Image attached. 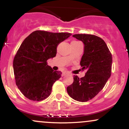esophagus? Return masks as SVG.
I'll list each match as a JSON object with an SVG mask.
<instances>
[{
    "label": "esophagus",
    "instance_id": "esophagus-1",
    "mask_svg": "<svg viewBox=\"0 0 129 129\" xmlns=\"http://www.w3.org/2000/svg\"><path fill=\"white\" fill-rule=\"evenodd\" d=\"M67 73H66V72H63V73H62V76H66V75H67Z\"/></svg>",
    "mask_w": 129,
    "mask_h": 129
}]
</instances>
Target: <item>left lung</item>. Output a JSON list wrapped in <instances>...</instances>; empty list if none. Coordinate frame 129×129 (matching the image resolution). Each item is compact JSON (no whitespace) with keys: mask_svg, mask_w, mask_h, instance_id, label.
<instances>
[{"mask_svg":"<svg viewBox=\"0 0 129 129\" xmlns=\"http://www.w3.org/2000/svg\"><path fill=\"white\" fill-rule=\"evenodd\" d=\"M73 37L83 42L84 54L80 65L85 76H74L73 82L67 87L68 94L79 102L88 101L98 94L110 78L112 56L106 42L92 35L78 34Z\"/></svg>","mask_w":129,"mask_h":129,"instance_id":"left-lung-1","label":"left lung"}]
</instances>
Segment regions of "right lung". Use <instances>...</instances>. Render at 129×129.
I'll list each match as a JSON object with an SVG mask.
<instances>
[{
  "label": "right lung",
  "instance_id": "right-lung-1",
  "mask_svg": "<svg viewBox=\"0 0 129 129\" xmlns=\"http://www.w3.org/2000/svg\"><path fill=\"white\" fill-rule=\"evenodd\" d=\"M71 35L37 30L22 43L13 60V69L16 85L28 99L40 101L50 95L62 73L53 70L47 61L55 57L57 45Z\"/></svg>",
  "mask_w": 129,
  "mask_h": 129
}]
</instances>
